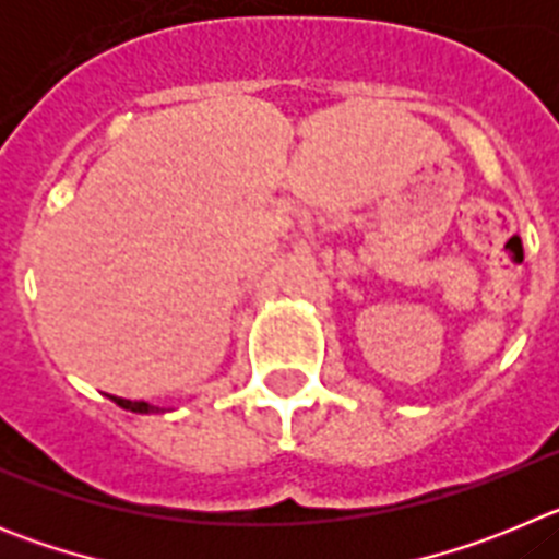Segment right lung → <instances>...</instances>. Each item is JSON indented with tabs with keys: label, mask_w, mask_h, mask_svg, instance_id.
Listing matches in <instances>:
<instances>
[{
	"label": "right lung",
	"mask_w": 559,
	"mask_h": 559,
	"mask_svg": "<svg viewBox=\"0 0 559 559\" xmlns=\"http://www.w3.org/2000/svg\"><path fill=\"white\" fill-rule=\"evenodd\" d=\"M114 403L120 408H128V412H136V414H151V412H162L159 406H151L145 400H126V397H111Z\"/></svg>",
	"instance_id": "add662e5"
}]
</instances>
